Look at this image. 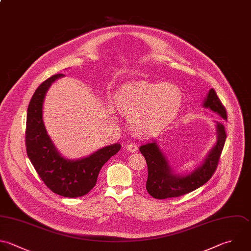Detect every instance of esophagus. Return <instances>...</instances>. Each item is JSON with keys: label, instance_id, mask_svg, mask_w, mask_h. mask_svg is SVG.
<instances>
[{"label": "esophagus", "instance_id": "obj_1", "mask_svg": "<svg viewBox=\"0 0 251 251\" xmlns=\"http://www.w3.org/2000/svg\"><path fill=\"white\" fill-rule=\"evenodd\" d=\"M126 149H127V151L133 153V152H135V151L138 150V146H137L135 143L130 142V143H128V144L126 145Z\"/></svg>", "mask_w": 251, "mask_h": 251}]
</instances>
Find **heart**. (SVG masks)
<instances>
[{"label":"heart","mask_w":251,"mask_h":251,"mask_svg":"<svg viewBox=\"0 0 251 251\" xmlns=\"http://www.w3.org/2000/svg\"><path fill=\"white\" fill-rule=\"evenodd\" d=\"M182 103L180 88L173 83L135 81L123 85L116 95L119 111L129 117L133 129L150 134L170 124Z\"/></svg>","instance_id":"obj_1"}]
</instances>
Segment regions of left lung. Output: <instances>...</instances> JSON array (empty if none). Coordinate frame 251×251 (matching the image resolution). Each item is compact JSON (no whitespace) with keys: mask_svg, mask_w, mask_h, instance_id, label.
<instances>
[{"mask_svg":"<svg viewBox=\"0 0 251 251\" xmlns=\"http://www.w3.org/2000/svg\"><path fill=\"white\" fill-rule=\"evenodd\" d=\"M203 106L210 108L224 120L227 119L226 108L213 88L210 89ZM217 143L209 152L202 166L185 176H179L173 173L169 167L168 161L156 142L140 146L139 150L144 156L148 168V177L146 181V189L148 193L156 199L178 197L189 193L206 183L217 169L226 138L225 126L220 122H217Z\"/></svg>","mask_w":251,"mask_h":251,"instance_id":"left-lung-1","label":"left lung"}]
</instances>
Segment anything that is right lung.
Instances as JSON below:
<instances>
[{
    "instance_id": "obj_1",
    "label": "right lung",
    "mask_w": 251,
    "mask_h": 251,
    "mask_svg": "<svg viewBox=\"0 0 251 251\" xmlns=\"http://www.w3.org/2000/svg\"><path fill=\"white\" fill-rule=\"evenodd\" d=\"M63 75L46 79L34 92L27 109L25 145L27 156L42 181L54 193L64 197H80L96 184L104 164L121 149V144L106 146L89 157L67 160L56 150L43 123V101L51 84Z\"/></svg>"
}]
</instances>
